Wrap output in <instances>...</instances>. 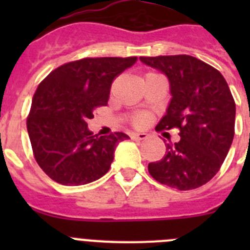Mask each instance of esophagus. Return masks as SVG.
Listing matches in <instances>:
<instances>
[{"instance_id":"34e87169","label":"esophagus","mask_w":250,"mask_h":250,"mask_svg":"<svg viewBox=\"0 0 250 250\" xmlns=\"http://www.w3.org/2000/svg\"><path fill=\"white\" fill-rule=\"evenodd\" d=\"M147 138V134L145 132H140V134H132L131 139L135 141H141V140H145Z\"/></svg>"}]
</instances>
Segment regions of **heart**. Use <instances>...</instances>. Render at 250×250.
Returning <instances> with one entry per match:
<instances>
[{"mask_svg": "<svg viewBox=\"0 0 250 250\" xmlns=\"http://www.w3.org/2000/svg\"><path fill=\"white\" fill-rule=\"evenodd\" d=\"M150 121V115L146 112H139V114L132 115L131 123L136 127H144L146 126Z\"/></svg>", "mask_w": 250, "mask_h": 250, "instance_id": "1", "label": "heart"}]
</instances>
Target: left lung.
Segmentation results:
<instances>
[{
    "label": "left lung",
    "instance_id": "obj_1",
    "mask_svg": "<svg viewBox=\"0 0 250 250\" xmlns=\"http://www.w3.org/2000/svg\"><path fill=\"white\" fill-rule=\"evenodd\" d=\"M169 79L171 101L156 131L179 129L180 140L165 144L163 159L147 165L160 184L190 190L219 171L234 138L235 103L216 68L189 55L140 57Z\"/></svg>",
    "mask_w": 250,
    "mask_h": 250
}]
</instances>
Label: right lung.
Instances as JSON below:
<instances>
[{"label": "right lung", "mask_w": 250, "mask_h": 250, "mask_svg": "<svg viewBox=\"0 0 250 250\" xmlns=\"http://www.w3.org/2000/svg\"><path fill=\"white\" fill-rule=\"evenodd\" d=\"M138 57H86L43 79L32 99L27 131L37 164L59 184L83 185L109 171L124 132L94 135L87 120L107 105L112 81Z\"/></svg>", "instance_id": "add662e5"}]
</instances>
